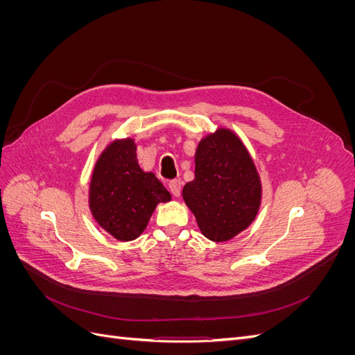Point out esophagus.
Segmentation results:
<instances>
[{
	"label": "esophagus",
	"instance_id": "34e87169",
	"mask_svg": "<svg viewBox=\"0 0 355 355\" xmlns=\"http://www.w3.org/2000/svg\"><path fill=\"white\" fill-rule=\"evenodd\" d=\"M168 191L171 192L173 197H179L180 196V180L175 179L168 182Z\"/></svg>",
	"mask_w": 355,
	"mask_h": 355
}]
</instances>
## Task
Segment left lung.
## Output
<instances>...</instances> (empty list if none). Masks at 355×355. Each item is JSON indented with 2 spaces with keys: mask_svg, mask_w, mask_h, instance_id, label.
I'll return each instance as SVG.
<instances>
[{
  "mask_svg": "<svg viewBox=\"0 0 355 355\" xmlns=\"http://www.w3.org/2000/svg\"><path fill=\"white\" fill-rule=\"evenodd\" d=\"M194 180L182 189L204 237L225 243L247 230L262 201V182L254 161L231 128L219 127L196 149Z\"/></svg>",
  "mask_w": 355,
  "mask_h": 355,
  "instance_id": "1",
  "label": "left lung"
}]
</instances>
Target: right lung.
Listing matches in <instances>:
<instances>
[{"mask_svg": "<svg viewBox=\"0 0 355 355\" xmlns=\"http://www.w3.org/2000/svg\"><path fill=\"white\" fill-rule=\"evenodd\" d=\"M135 139H115L101 153L92 171L89 207L93 219L118 241H132L148 227L170 192L153 171L137 163Z\"/></svg>", "mask_w": 355, "mask_h": 355, "instance_id": "1", "label": "right lung"}]
</instances>
